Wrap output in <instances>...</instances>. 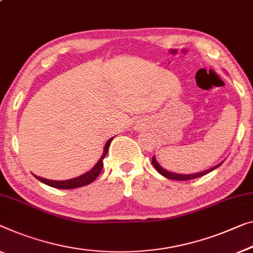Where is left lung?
Here are the masks:
<instances>
[{"instance_id": "8db88e82", "label": "left lung", "mask_w": 253, "mask_h": 253, "mask_svg": "<svg viewBox=\"0 0 253 253\" xmlns=\"http://www.w3.org/2000/svg\"><path fill=\"white\" fill-rule=\"evenodd\" d=\"M153 165L155 169H157V172L159 174H162L163 176H165L167 178H170V180H177V181H188V180H192V178H197V177H200V176H204L206 174H208L209 172H211V170L216 169L217 167H219L221 165V163L218 165L211 167V169H209L207 170H204V172H200V173H194V174H177V173H173V172H169V170H166L165 169H163V167L158 164L156 158L155 156L153 157Z\"/></svg>"}]
</instances>
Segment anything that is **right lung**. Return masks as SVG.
<instances>
[{"mask_svg":"<svg viewBox=\"0 0 253 253\" xmlns=\"http://www.w3.org/2000/svg\"><path fill=\"white\" fill-rule=\"evenodd\" d=\"M114 139L111 138L107 140L106 145L104 147V151H103V155L102 157L99 158V161L97 162V164L92 167L90 170H88L87 173L83 174V175L78 176L76 178H71V180H65V181H53V180H47V178H42L40 176H36L35 177L37 178V180H40L42 183L47 184L49 186H52V188H56V189H76V188H80V186H84V185H87V184H90L91 182H94L98 175L102 172L103 169V159L105 158L107 154V150H108V147H110L112 140Z\"/></svg>","mask_w":253,"mask_h":253,"instance_id":"right-lung-1","label":"right lung"}]
</instances>
